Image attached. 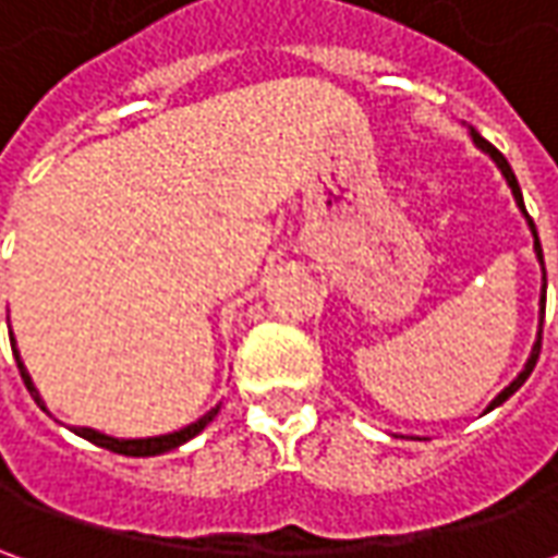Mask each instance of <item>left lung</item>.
<instances>
[{
    "instance_id": "1",
    "label": "left lung",
    "mask_w": 558,
    "mask_h": 558,
    "mask_svg": "<svg viewBox=\"0 0 558 558\" xmlns=\"http://www.w3.org/2000/svg\"><path fill=\"white\" fill-rule=\"evenodd\" d=\"M469 134H472V143H475V146H478L481 151H487V155H490V158L496 160V167H499V170H502L505 182H508V187H511V194H514L517 206H520V211H523V215H526L529 230H532V239H535V256H538V263H541V275H544V292H547V271H544V251H541L538 230H535V223H532V218H529L526 206H523V194H520V184H517L514 170H511V163H508V160H505L502 151H499V148H496V146H490V143H487V140L481 137L478 131H469ZM544 292H541V326H544ZM538 352H541V328H538V340H535V347H532V355H529L526 367H523V371H520V374H517L514 383H511V386L505 388L502 395H496V400H493V403H490V407H487V410H496V407H499V403H505V400H508V398H511V395H514L517 388H520V386H523V383H526L529 374H532V367H535V362H538Z\"/></svg>"
}]
</instances>
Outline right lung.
<instances>
[{
    "mask_svg": "<svg viewBox=\"0 0 558 558\" xmlns=\"http://www.w3.org/2000/svg\"><path fill=\"white\" fill-rule=\"evenodd\" d=\"M11 350H14V359H17V367H20V376H23V383L29 388V395L35 398L38 407H44L41 395H38V388L32 386V376L26 374V367L20 362V352H17V343H11ZM220 407H215L211 412H206L203 418L194 421V424H187L182 430L175 433H163V436H148V439H116V436H107V433H98L92 430V427H74L77 436L83 439H89L92 445H98V448H107V451H116V454H128V457H155V454H163V451H172V448H179L184 445L187 439H194L196 433H203L208 427V421L218 415Z\"/></svg>",
    "mask_w": 558,
    "mask_h": 558,
    "instance_id": "right-lung-1",
    "label": "right lung"
}]
</instances>
